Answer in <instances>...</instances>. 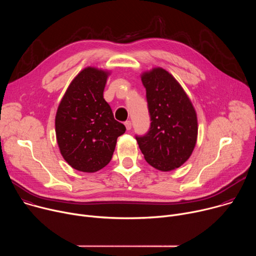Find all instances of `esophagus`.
I'll use <instances>...</instances> for the list:
<instances>
[{
  "label": "esophagus",
  "instance_id": "34e87169",
  "mask_svg": "<svg viewBox=\"0 0 256 256\" xmlns=\"http://www.w3.org/2000/svg\"><path fill=\"white\" fill-rule=\"evenodd\" d=\"M124 126H126V130H130L132 128V122H130V120H126V122H124Z\"/></svg>",
  "mask_w": 256,
  "mask_h": 256
}]
</instances>
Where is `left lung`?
I'll use <instances>...</instances> for the list:
<instances>
[{
    "label": "left lung",
    "mask_w": 256,
    "mask_h": 256,
    "mask_svg": "<svg viewBox=\"0 0 256 256\" xmlns=\"http://www.w3.org/2000/svg\"><path fill=\"white\" fill-rule=\"evenodd\" d=\"M151 118L149 132L136 136L151 166L171 171L186 163L196 147L198 118L194 105L176 79L162 68L142 75Z\"/></svg>",
    "instance_id": "1"
}]
</instances>
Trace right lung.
<instances>
[{
  "label": "right lung",
  "instance_id": "add662e5",
  "mask_svg": "<svg viewBox=\"0 0 256 256\" xmlns=\"http://www.w3.org/2000/svg\"><path fill=\"white\" fill-rule=\"evenodd\" d=\"M109 72L88 66L68 87L56 116L62 156L82 172H96L110 162L116 140L126 126L114 120L103 98Z\"/></svg>",
  "mask_w": 256,
  "mask_h": 256
}]
</instances>
